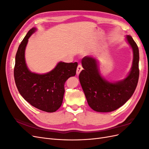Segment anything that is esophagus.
<instances>
[{
	"label": "esophagus",
	"instance_id": "1",
	"mask_svg": "<svg viewBox=\"0 0 149 149\" xmlns=\"http://www.w3.org/2000/svg\"><path fill=\"white\" fill-rule=\"evenodd\" d=\"M83 70V67L81 65H78V67H77V70H76V74L79 75V74L80 73V72L82 71Z\"/></svg>",
	"mask_w": 149,
	"mask_h": 149
}]
</instances>
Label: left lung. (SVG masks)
<instances>
[{
  "label": "left lung",
  "instance_id": "8db88e82",
  "mask_svg": "<svg viewBox=\"0 0 149 149\" xmlns=\"http://www.w3.org/2000/svg\"><path fill=\"white\" fill-rule=\"evenodd\" d=\"M127 40L132 48L134 59L129 76L121 81L111 83L100 74L96 60L91 56L82 59L83 70L79 75L86 98L90 107L100 112H111L118 109L131 97L136 89L139 76V52L131 36Z\"/></svg>",
  "mask_w": 149,
  "mask_h": 149
}]
</instances>
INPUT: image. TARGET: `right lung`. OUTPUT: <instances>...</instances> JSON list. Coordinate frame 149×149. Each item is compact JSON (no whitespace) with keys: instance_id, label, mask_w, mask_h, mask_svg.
Returning a JSON list of instances; mask_svg holds the SVG:
<instances>
[{"instance_id":"add662e5","label":"right lung","mask_w":149,"mask_h":149,"mask_svg":"<svg viewBox=\"0 0 149 149\" xmlns=\"http://www.w3.org/2000/svg\"><path fill=\"white\" fill-rule=\"evenodd\" d=\"M36 30H30L18 48L15 56L14 79L18 91L25 100L37 109L53 112L62 104L66 81L76 74L78 63L60 62L52 71L44 74L30 72L25 64V49L28 39Z\"/></svg>"}]
</instances>
